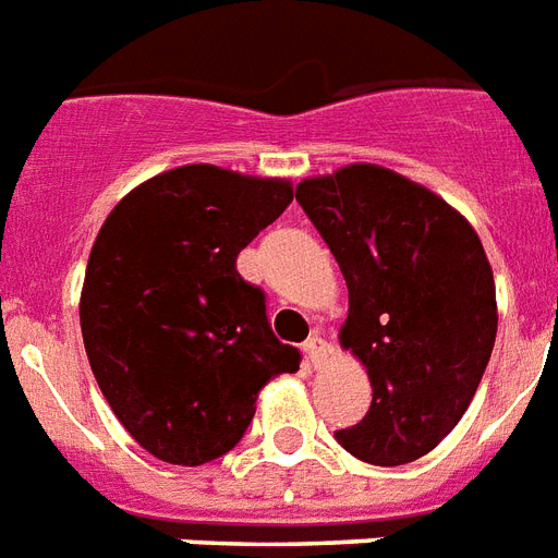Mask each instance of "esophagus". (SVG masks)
Returning a JSON list of instances; mask_svg holds the SVG:
<instances>
[{
    "mask_svg": "<svg viewBox=\"0 0 558 558\" xmlns=\"http://www.w3.org/2000/svg\"><path fill=\"white\" fill-rule=\"evenodd\" d=\"M302 351H305L307 365H311V368H319L325 356H328V342H325L323 337H311V340L302 345Z\"/></svg>",
    "mask_w": 558,
    "mask_h": 558,
    "instance_id": "obj_1",
    "label": "esophagus"
}]
</instances>
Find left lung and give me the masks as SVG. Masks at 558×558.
Segmentation results:
<instances>
[{
    "label": "left lung",
    "mask_w": 558,
    "mask_h": 558,
    "mask_svg": "<svg viewBox=\"0 0 558 558\" xmlns=\"http://www.w3.org/2000/svg\"><path fill=\"white\" fill-rule=\"evenodd\" d=\"M349 284L340 345L372 380V405L333 438L374 466L438 447L475 398L498 331L493 267L440 195L377 163L296 184Z\"/></svg>",
    "instance_id": "8db88e82"
}]
</instances>
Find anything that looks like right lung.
<instances>
[{
  "instance_id": "obj_1",
  "label": "right lung",
  "mask_w": 558,
  "mask_h": 558,
  "mask_svg": "<svg viewBox=\"0 0 558 558\" xmlns=\"http://www.w3.org/2000/svg\"><path fill=\"white\" fill-rule=\"evenodd\" d=\"M293 202L284 178L186 163L149 178L102 221L80 328L102 398L155 458L198 466L242 440L258 391L300 372L265 293L235 258Z\"/></svg>"
}]
</instances>
